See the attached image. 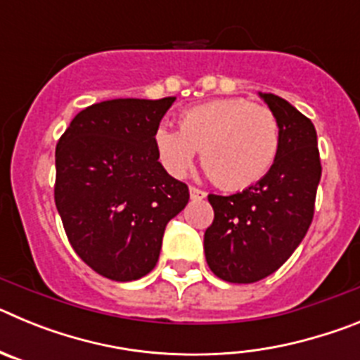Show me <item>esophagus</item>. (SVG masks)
I'll return each instance as SVG.
<instances>
[{
	"label": "esophagus",
	"mask_w": 360,
	"mask_h": 360,
	"mask_svg": "<svg viewBox=\"0 0 360 360\" xmlns=\"http://www.w3.org/2000/svg\"><path fill=\"white\" fill-rule=\"evenodd\" d=\"M189 195H191V198H193V200H203V198H205V191L198 189V187H195V186H191L189 187Z\"/></svg>",
	"instance_id": "34e87169"
}]
</instances>
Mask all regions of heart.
Returning <instances> with one entry per match:
<instances>
[{"label":"heart","mask_w":360,"mask_h":360,"mask_svg":"<svg viewBox=\"0 0 360 360\" xmlns=\"http://www.w3.org/2000/svg\"><path fill=\"white\" fill-rule=\"evenodd\" d=\"M180 129L158 126L155 149L165 171L186 176L200 151L202 167L221 189L238 191L262 180L279 151V122L265 104L218 98L186 110Z\"/></svg>","instance_id":"1"}]
</instances>
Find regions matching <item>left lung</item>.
<instances>
[{"instance_id":"left-lung-1","label":"left lung","mask_w":360,"mask_h":360,"mask_svg":"<svg viewBox=\"0 0 360 360\" xmlns=\"http://www.w3.org/2000/svg\"><path fill=\"white\" fill-rule=\"evenodd\" d=\"M262 97L281 131L276 162L241 193L207 196L214 219L203 234L205 259L229 283H256L287 262L310 227L321 180L311 120L278 95Z\"/></svg>"}]
</instances>
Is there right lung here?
<instances>
[{
	"label": "right lung",
	"mask_w": 360,
	"mask_h": 360,
	"mask_svg": "<svg viewBox=\"0 0 360 360\" xmlns=\"http://www.w3.org/2000/svg\"><path fill=\"white\" fill-rule=\"evenodd\" d=\"M174 97L113 98L73 117L56 148L53 198L70 245L113 281L149 274L189 187L158 162L155 131Z\"/></svg>",
	"instance_id": "obj_1"
}]
</instances>
